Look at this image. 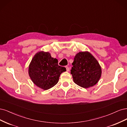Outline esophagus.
I'll return each instance as SVG.
<instances>
[{"mask_svg":"<svg viewBox=\"0 0 127 127\" xmlns=\"http://www.w3.org/2000/svg\"><path fill=\"white\" fill-rule=\"evenodd\" d=\"M66 71H69V68L68 67V66H66Z\"/></svg>","mask_w":127,"mask_h":127,"instance_id":"1","label":"esophagus"}]
</instances>
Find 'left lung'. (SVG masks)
I'll list each match as a JSON object with an SVG mask.
<instances>
[{
	"instance_id": "obj_1",
	"label": "left lung",
	"mask_w": 127,
	"mask_h": 127,
	"mask_svg": "<svg viewBox=\"0 0 127 127\" xmlns=\"http://www.w3.org/2000/svg\"><path fill=\"white\" fill-rule=\"evenodd\" d=\"M72 64L71 74L76 84L88 88L93 87L99 81L101 68L97 60L89 52L77 53Z\"/></svg>"
}]
</instances>
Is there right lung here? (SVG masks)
<instances>
[{
  "label": "right lung",
  "mask_w": 127,
  "mask_h": 127,
  "mask_svg": "<svg viewBox=\"0 0 127 127\" xmlns=\"http://www.w3.org/2000/svg\"><path fill=\"white\" fill-rule=\"evenodd\" d=\"M66 71L58 65V60L48 52H39L32 59L28 73L33 83L39 88L48 90L58 83L61 74Z\"/></svg>",
  "instance_id": "1"
}]
</instances>
